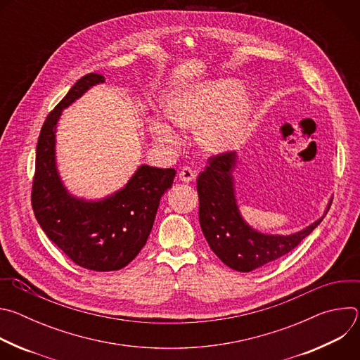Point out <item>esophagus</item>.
Listing matches in <instances>:
<instances>
[{
    "label": "esophagus",
    "mask_w": 360,
    "mask_h": 360,
    "mask_svg": "<svg viewBox=\"0 0 360 360\" xmlns=\"http://www.w3.org/2000/svg\"><path fill=\"white\" fill-rule=\"evenodd\" d=\"M195 171L192 169V168H189V167H184L181 171H179V179L182 181V182H192L193 179H195Z\"/></svg>",
    "instance_id": "esophagus-1"
}]
</instances>
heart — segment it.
Wrapping results in <instances>:
<instances>
[{"label":"heart","instance_id":"b5f03b06","mask_svg":"<svg viewBox=\"0 0 360 360\" xmlns=\"http://www.w3.org/2000/svg\"><path fill=\"white\" fill-rule=\"evenodd\" d=\"M239 85L218 82L182 91L168 102V117L182 128H198L199 143L210 152H225L235 148L245 135L249 115L246 98H235ZM150 132L157 141L175 143L178 134L161 118L150 121Z\"/></svg>","mask_w":360,"mask_h":360}]
</instances>
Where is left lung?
Returning <instances> with one entry per match:
<instances>
[{
  "mask_svg": "<svg viewBox=\"0 0 360 360\" xmlns=\"http://www.w3.org/2000/svg\"><path fill=\"white\" fill-rule=\"evenodd\" d=\"M208 162L196 181L199 224L215 255L235 271L250 272L282 258L325 218L323 215L307 228L286 236L255 231L240 217L235 199L232 171L236 153L222 152L211 157Z\"/></svg>",
  "mask_w": 360,
  "mask_h": 360,
  "instance_id": "1",
  "label": "left lung"
}]
</instances>
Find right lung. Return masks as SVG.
Here are the masks:
<instances>
[{"mask_svg": "<svg viewBox=\"0 0 360 360\" xmlns=\"http://www.w3.org/2000/svg\"><path fill=\"white\" fill-rule=\"evenodd\" d=\"M101 82H105L101 74L84 75L48 114L37 143L31 205L42 231L75 265L110 272L141 252L176 172L142 165L125 188L94 202L67 192L56 167V127L64 108Z\"/></svg>", "mask_w": 360, "mask_h": 360, "instance_id": "add662e5", "label": "right lung"}]
</instances>
